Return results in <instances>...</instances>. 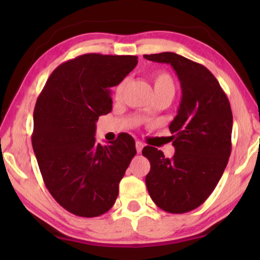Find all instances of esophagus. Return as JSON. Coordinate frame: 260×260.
<instances>
[{
  "mask_svg": "<svg viewBox=\"0 0 260 260\" xmlns=\"http://www.w3.org/2000/svg\"><path fill=\"white\" fill-rule=\"evenodd\" d=\"M143 143H142V142H140V141H137L136 142V150H137V152H141L142 151V149H143Z\"/></svg>",
  "mask_w": 260,
  "mask_h": 260,
  "instance_id": "esophagus-1",
  "label": "esophagus"
}]
</instances>
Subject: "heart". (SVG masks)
<instances>
[{
  "instance_id": "1",
  "label": "heart",
  "mask_w": 260,
  "mask_h": 260,
  "mask_svg": "<svg viewBox=\"0 0 260 260\" xmlns=\"http://www.w3.org/2000/svg\"><path fill=\"white\" fill-rule=\"evenodd\" d=\"M127 80L124 79L117 85L115 88V95L116 98H120L123 94L124 88L126 86ZM154 86L156 93H161V92H167V93H172L174 95L175 93V83L170 74L167 72H158L155 74L154 77Z\"/></svg>"
}]
</instances>
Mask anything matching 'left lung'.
Returning <instances> with one entry per match:
<instances>
[{
  "mask_svg": "<svg viewBox=\"0 0 260 260\" xmlns=\"http://www.w3.org/2000/svg\"><path fill=\"white\" fill-rule=\"evenodd\" d=\"M144 58L169 63L182 90L169 125L175 154L167 158L150 145L142 150L150 162L145 184L152 201L163 211L182 214L204 204L221 179L232 147V110L219 81L201 63L172 52Z\"/></svg>",
  "mask_w": 260,
  "mask_h": 260,
  "instance_id": "8db88e82",
  "label": "left lung"
}]
</instances>
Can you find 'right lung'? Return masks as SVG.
<instances>
[{
  "instance_id": "1",
  "label": "right lung",
  "mask_w": 260,
  "mask_h": 260,
  "mask_svg": "<svg viewBox=\"0 0 260 260\" xmlns=\"http://www.w3.org/2000/svg\"><path fill=\"white\" fill-rule=\"evenodd\" d=\"M137 62L135 55L77 56L53 71L39 95L33 150L49 193L72 214L93 218L108 212L136 155L129 134L106 145L97 143L94 134L99 116L112 110L110 87Z\"/></svg>"
}]
</instances>
